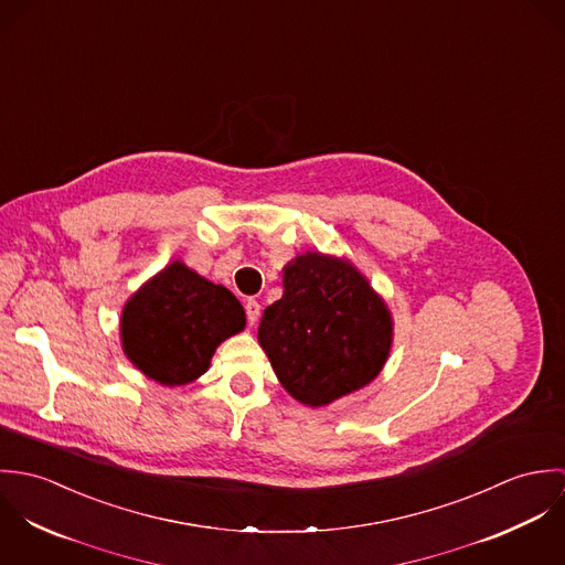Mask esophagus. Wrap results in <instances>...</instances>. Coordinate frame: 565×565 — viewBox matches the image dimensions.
Listing matches in <instances>:
<instances>
[{"mask_svg": "<svg viewBox=\"0 0 565 565\" xmlns=\"http://www.w3.org/2000/svg\"><path fill=\"white\" fill-rule=\"evenodd\" d=\"M258 316H260V305H258L256 300H247V302H245V318H247V323L254 326L256 320H258Z\"/></svg>", "mask_w": 565, "mask_h": 565, "instance_id": "1", "label": "esophagus"}]
</instances>
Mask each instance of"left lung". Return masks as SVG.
<instances>
[{
    "mask_svg": "<svg viewBox=\"0 0 565 565\" xmlns=\"http://www.w3.org/2000/svg\"><path fill=\"white\" fill-rule=\"evenodd\" d=\"M282 287L263 311L258 343L296 401L322 406L379 376L392 318L348 260L307 252L285 267Z\"/></svg>",
    "mask_w": 565,
    "mask_h": 565,
    "instance_id": "left-lung-1",
    "label": "left lung"
}]
</instances>
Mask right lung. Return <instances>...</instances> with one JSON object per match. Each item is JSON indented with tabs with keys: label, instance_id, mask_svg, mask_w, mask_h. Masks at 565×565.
Returning a JSON list of instances; mask_svg holds the SVG:
<instances>
[{
	"label": "right lung",
	"instance_id": "right-lung-1",
	"mask_svg": "<svg viewBox=\"0 0 565 565\" xmlns=\"http://www.w3.org/2000/svg\"><path fill=\"white\" fill-rule=\"evenodd\" d=\"M243 326L242 302L226 287L175 260L126 305L121 343L146 376L173 387L202 376L215 348Z\"/></svg>",
	"mask_w": 565,
	"mask_h": 565
}]
</instances>
